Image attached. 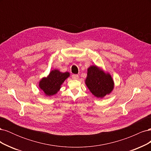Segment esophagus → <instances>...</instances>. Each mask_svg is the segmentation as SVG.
<instances>
[{
    "label": "esophagus",
    "instance_id": "1",
    "mask_svg": "<svg viewBox=\"0 0 151 151\" xmlns=\"http://www.w3.org/2000/svg\"><path fill=\"white\" fill-rule=\"evenodd\" d=\"M72 78L73 79H79V76L77 74H73L72 76Z\"/></svg>",
    "mask_w": 151,
    "mask_h": 151
}]
</instances>
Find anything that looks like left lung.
Here are the masks:
<instances>
[{"instance_id": "obj_1", "label": "left lung", "mask_w": 151, "mask_h": 151, "mask_svg": "<svg viewBox=\"0 0 151 151\" xmlns=\"http://www.w3.org/2000/svg\"><path fill=\"white\" fill-rule=\"evenodd\" d=\"M85 83L90 92L98 98L110 94L114 88L111 75L96 65H91L88 68Z\"/></svg>"}]
</instances>
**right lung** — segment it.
<instances>
[{"label":"right lung","mask_w":151,"mask_h":151,"mask_svg":"<svg viewBox=\"0 0 151 151\" xmlns=\"http://www.w3.org/2000/svg\"><path fill=\"white\" fill-rule=\"evenodd\" d=\"M69 76L68 72L63 73L57 69L52 70L47 77H43L40 81L39 87L47 96H52L57 93L62 84Z\"/></svg>","instance_id":"right-lung-1"}]
</instances>
